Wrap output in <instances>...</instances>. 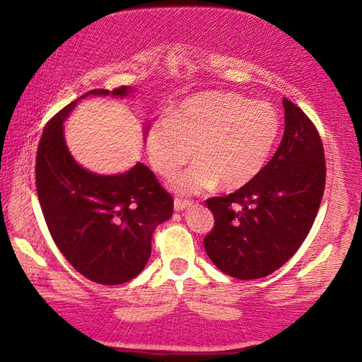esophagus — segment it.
Here are the masks:
<instances>
[{
  "label": "esophagus",
  "instance_id": "34e87169",
  "mask_svg": "<svg viewBox=\"0 0 362 362\" xmlns=\"http://www.w3.org/2000/svg\"><path fill=\"white\" fill-rule=\"evenodd\" d=\"M193 204V201H188V199H182V198H175L174 199V209L175 211H183L187 209V207H189Z\"/></svg>",
  "mask_w": 362,
  "mask_h": 362
}]
</instances>
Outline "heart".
Masks as SVG:
<instances>
[{"label": "heart", "mask_w": 362, "mask_h": 362, "mask_svg": "<svg viewBox=\"0 0 362 362\" xmlns=\"http://www.w3.org/2000/svg\"><path fill=\"white\" fill-rule=\"evenodd\" d=\"M279 131V113L269 102L209 90L183 100L169 119L156 121L146 151L153 169L173 179L192 161L194 150L198 164L175 182L182 193L204 192L217 182L238 189L265 168Z\"/></svg>", "instance_id": "heart-1"}]
</instances>
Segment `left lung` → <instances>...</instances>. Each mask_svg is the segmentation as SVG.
I'll list each match as a JSON object with an SVG mask.
<instances>
[{
  "mask_svg": "<svg viewBox=\"0 0 362 362\" xmlns=\"http://www.w3.org/2000/svg\"><path fill=\"white\" fill-rule=\"evenodd\" d=\"M284 134L276 153L247 185L209 198L214 228L204 249L218 269L249 281L291 259L313 226L326 187L320 132L302 108L283 99Z\"/></svg>",
  "mask_w": 362,
  "mask_h": 362,
  "instance_id": "8db88e82",
  "label": "left lung"
}]
</instances>
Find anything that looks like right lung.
<instances>
[{
	"instance_id": "1",
	"label": "right lung",
	"mask_w": 362,
	"mask_h": 362,
	"mask_svg": "<svg viewBox=\"0 0 362 362\" xmlns=\"http://www.w3.org/2000/svg\"><path fill=\"white\" fill-rule=\"evenodd\" d=\"M90 94L110 90H89L81 99ZM112 94L126 95L127 88ZM78 100L54 115L41 134L35 169L40 206L54 243L76 272L97 284H124L145 268L153 231L173 216L174 199L142 163L118 175L79 166L62 129Z\"/></svg>"
}]
</instances>
